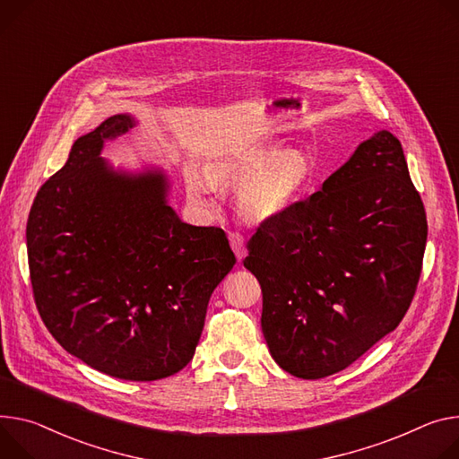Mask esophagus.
Masks as SVG:
<instances>
[{"label": "esophagus", "instance_id": "obj_1", "mask_svg": "<svg viewBox=\"0 0 459 459\" xmlns=\"http://www.w3.org/2000/svg\"><path fill=\"white\" fill-rule=\"evenodd\" d=\"M229 241H230V247H232V251H234L236 258L241 262V260L245 258V253H247V248H245V238H243L239 232H230V234H229Z\"/></svg>", "mask_w": 459, "mask_h": 459}]
</instances>
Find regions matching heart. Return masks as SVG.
<instances>
[{
	"instance_id": "obj_1",
	"label": "heart",
	"mask_w": 459,
	"mask_h": 459,
	"mask_svg": "<svg viewBox=\"0 0 459 459\" xmlns=\"http://www.w3.org/2000/svg\"><path fill=\"white\" fill-rule=\"evenodd\" d=\"M211 176L194 172L188 192L195 201H211L216 194L214 181H239L236 188V211L251 221H264L285 212L307 188L313 166L302 152L281 150L278 144L247 148L214 166Z\"/></svg>"
}]
</instances>
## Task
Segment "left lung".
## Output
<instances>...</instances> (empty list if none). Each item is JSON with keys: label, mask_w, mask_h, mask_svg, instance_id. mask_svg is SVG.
I'll use <instances>...</instances> for the list:
<instances>
[{"label": "left lung", "mask_w": 459, "mask_h": 459, "mask_svg": "<svg viewBox=\"0 0 459 459\" xmlns=\"http://www.w3.org/2000/svg\"><path fill=\"white\" fill-rule=\"evenodd\" d=\"M425 206L388 130L362 141L309 199L248 241L262 331L276 364L322 379L353 364L406 315L427 245Z\"/></svg>", "instance_id": "1"}]
</instances>
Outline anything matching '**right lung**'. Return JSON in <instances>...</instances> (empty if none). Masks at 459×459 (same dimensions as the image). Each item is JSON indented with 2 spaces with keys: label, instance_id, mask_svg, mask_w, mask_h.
<instances>
[{
  "label": "right lung",
  "instance_id": "add662e5",
  "mask_svg": "<svg viewBox=\"0 0 459 459\" xmlns=\"http://www.w3.org/2000/svg\"><path fill=\"white\" fill-rule=\"evenodd\" d=\"M117 113L74 141L27 221L36 307L56 342L124 381H157L194 357L214 289L236 264L225 232L185 223L153 164L113 166Z\"/></svg>",
  "mask_w": 459,
  "mask_h": 459
}]
</instances>
